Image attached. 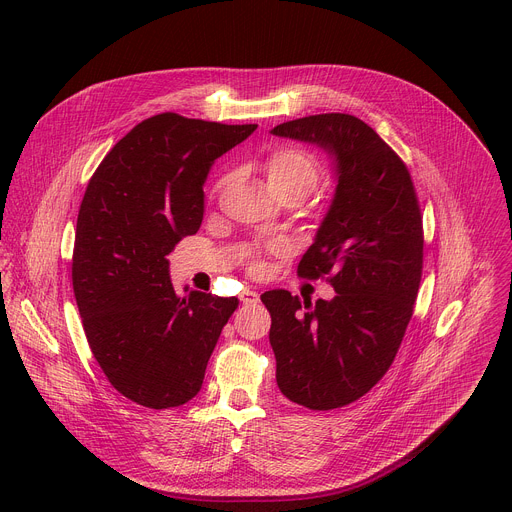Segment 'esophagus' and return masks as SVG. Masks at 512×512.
Instances as JSON below:
<instances>
[{
	"mask_svg": "<svg viewBox=\"0 0 512 512\" xmlns=\"http://www.w3.org/2000/svg\"><path fill=\"white\" fill-rule=\"evenodd\" d=\"M240 300H242L244 304H254V302L260 300V294H258L256 290H252V288H246V290L240 294Z\"/></svg>",
	"mask_w": 512,
	"mask_h": 512,
	"instance_id": "obj_1",
	"label": "esophagus"
}]
</instances>
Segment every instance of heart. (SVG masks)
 Returning a JSON list of instances; mask_svg holds the SVG:
<instances>
[{
	"label": "heart",
	"mask_w": 512,
	"mask_h": 512,
	"mask_svg": "<svg viewBox=\"0 0 512 512\" xmlns=\"http://www.w3.org/2000/svg\"><path fill=\"white\" fill-rule=\"evenodd\" d=\"M262 171H264L268 189L272 193L298 191L304 197L319 185L321 173H323L319 159L311 151H306L302 147H292V145H282L270 151L262 161ZM224 183L226 179H222L216 189L224 187ZM276 248L278 246H270V250H276ZM250 270L252 272L262 270V264L256 256L250 260Z\"/></svg>",
	"instance_id": "obj_1"
}]
</instances>
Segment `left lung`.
<instances>
[{
    "mask_svg": "<svg viewBox=\"0 0 512 512\" xmlns=\"http://www.w3.org/2000/svg\"><path fill=\"white\" fill-rule=\"evenodd\" d=\"M272 135L315 143L337 165L333 203L298 264L302 278L327 276L335 298L260 296L282 395L327 412L363 397L397 355L424 268L420 201L399 155L353 115L302 117Z\"/></svg>",
    "mask_w": 512,
    "mask_h": 512,
    "instance_id": "left-lung-1",
    "label": "left lung"
}]
</instances>
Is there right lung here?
Masks as SVG:
<instances>
[{
    "label": "right lung",
    "instance_id": "1",
    "mask_svg": "<svg viewBox=\"0 0 512 512\" xmlns=\"http://www.w3.org/2000/svg\"><path fill=\"white\" fill-rule=\"evenodd\" d=\"M256 127L155 115L107 153L86 185L72 252L84 335L111 385L151 410L197 395L240 304L197 290L177 296L165 256L199 230L212 163Z\"/></svg>",
    "mask_w": 512,
    "mask_h": 512
}]
</instances>
